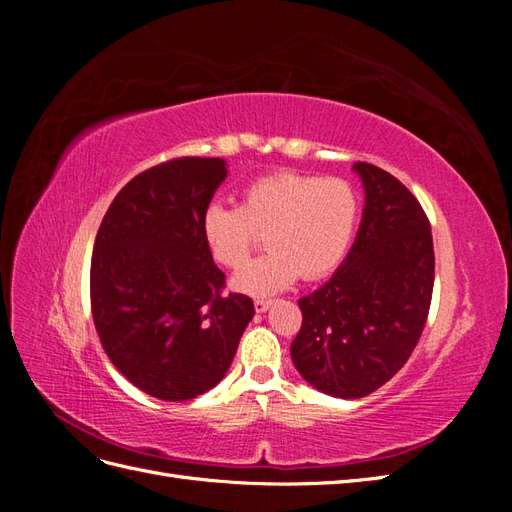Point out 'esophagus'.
Listing matches in <instances>:
<instances>
[{
    "label": "esophagus",
    "mask_w": 512,
    "mask_h": 512,
    "mask_svg": "<svg viewBox=\"0 0 512 512\" xmlns=\"http://www.w3.org/2000/svg\"><path fill=\"white\" fill-rule=\"evenodd\" d=\"M271 305H273L271 299H256V301H254V309H256L258 314H265Z\"/></svg>",
    "instance_id": "34e87169"
}]
</instances>
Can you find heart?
I'll list each match as a JSON object with an SVG mask.
<instances>
[{"mask_svg": "<svg viewBox=\"0 0 512 512\" xmlns=\"http://www.w3.org/2000/svg\"><path fill=\"white\" fill-rule=\"evenodd\" d=\"M356 222L359 194L350 181L282 170L247 185L239 207H207L200 232L215 262L239 269L257 235L267 231L270 254L241 269L230 286L250 297H269L290 288L299 275L320 280L342 265Z\"/></svg>", "mask_w": 512, "mask_h": 512, "instance_id": "obj_1", "label": "heart"}]
</instances>
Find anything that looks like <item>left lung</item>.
Masks as SVG:
<instances>
[{"mask_svg": "<svg viewBox=\"0 0 512 512\" xmlns=\"http://www.w3.org/2000/svg\"><path fill=\"white\" fill-rule=\"evenodd\" d=\"M365 188L354 245L331 280L299 299L290 346L299 374L331 397L374 393L406 365L433 292V239L423 207L386 170L354 164Z\"/></svg>", "mask_w": 512, "mask_h": 512, "instance_id": "left-lung-1", "label": "left lung"}]
</instances>
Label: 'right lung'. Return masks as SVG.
Masks as SVG:
<instances>
[{
    "label": "right lung",
    "mask_w": 512,
    "mask_h": 512,
    "mask_svg": "<svg viewBox=\"0 0 512 512\" xmlns=\"http://www.w3.org/2000/svg\"><path fill=\"white\" fill-rule=\"evenodd\" d=\"M228 170L177 158L136 175L108 207L91 256V314L104 352L136 389L188 401L218 384L254 318L245 294H222L200 232Z\"/></svg>",
    "instance_id": "right-lung-1"
}]
</instances>
